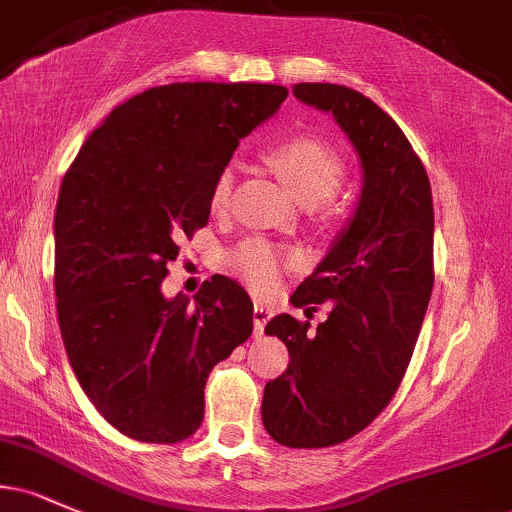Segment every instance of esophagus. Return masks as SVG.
I'll return each mask as SVG.
<instances>
[{
    "label": "esophagus",
    "instance_id": "1",
    "mask_svg": "<svg viewBox=\"0 0 512 512\" xmlns=\"http://www.w3.org/2000/svg\"><path fill=\"white\" fill-rule=\"evenodd\" d=\"M269 317H272V310H269L267 305L255 303V308H252V320H255V334H262L264 332V325H267Z\"/></svg>",
    "mask_w": 512,
    "mask_h": 512
}]
</instances>
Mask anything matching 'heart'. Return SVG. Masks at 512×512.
<instances>
[{
  "label": "heart",
  "instance_id": "obj_1",
  "mask_svg": "<svg viewBox=\"0 0 512 512\" xmlns=\"http://www.w3.org/2000/svg\"><path fill=\"white\" fill-rule=\"evenodd\" d=\"M267 161L286 182L291 195L303 204V207H317L325 204L342 190L346 168L330 146L317 142L313 137H293L274 144L267 151ZM233 182H236V170L226 166L211 182L209 190V209L214 214L226 211L231 202ZM293 260L291 252L279 245L267 243V240L252 238L243 243L228 257V267L236 272L250 289L269 291L279 281L281 269Z\"/></svg>",
  "mask_w": 512,
  "mask_h": 512
}]
</instances>
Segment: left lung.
<instances>
[{"mask_svg":"<svg viewBox=\"0 0 512 512\" xmlns=\"http://www.w3.org/2000/svg\"><path fill=\"white\" fill-rule=\"evenodd\" d=\"M293 96L332 113L363 168L356 214L325 260L291 296L330 315H276L264 332L289 349L269 380L262 424L286 448H330L361 433L395 397L433 289V197L421 158L370 98L337 84H296Z\"/></svg>","mask_w":512,"mask_h":512,"instance_id":"1","label":"left lung"}]
</instances>
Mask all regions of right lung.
<instances>
[{"label":"right lung","mask_w":512,"mask_h":512,"mask_svg":"<svg viewBox=\"0 0 512 512\" xmlns=\"http://www.w3.org/2000/svg\"><path fill=\"white\" fill-rule=\"evenodd\" d=\"M274 84H168L93 129L64 175L55 293L64 349L101 416L127 438L180 443L202 426L211 368L252 334V301L214 274L190 298L161 284L240 139L286 101Z\"/></svg>","instance_id":"1"}]
</instances>
